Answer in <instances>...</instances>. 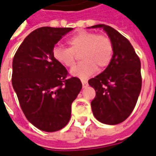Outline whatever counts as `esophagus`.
I'll use <instances>...</instances> for the list:
<instances>
[{
    "mask_svg": "<svg viewBox=\"0 0 156 156\" xmlns=\"http://www.w3.org/2000/svg\"><path fill=\"white\" fill-rule=\"evenodd\" d=\"M82 83H83V88H86L88 86L87 82L86 80H83V79H82Z\"/></svg>",
    "mask_w": 156,
    "mask_h": 156,
    "instance_id": "1",
    "label": "esophagus"
}]
</instances>
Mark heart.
<instances>
[{
  "mask_svg": "<svg viewBox=\"0 0 156 156\" xmlns=\"http://www.w3.org/2000/svg\"><path fill=\"white\" fill-rule=\"evenodd\" d=\"M67 43L69 48L61 45L54 47L53 58L61 66L71 69L75 66L77 55L80 53L82 61L72 73L82 78L91 76L97 69H106L113 58V44L106 35L82 30L69 38Z\"/></svg>",
  "mask_w": 156,
  "mask_h": 156,
  "instance_id": "heart-1",
  "label": "heart"
}]
</instances>
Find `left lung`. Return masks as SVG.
Instances as JSON below:
<instances>
[{"instance_id":"obj_1","label":"left lung","mask_w":156,"mask_h":156,"mask_svg":"<svg viewBox=\"0 0 156 156\" xmlns=\"http://www.w3.org/2000/svg\"><path fill=\"white\" fill-rule=\"evenodd\" d=\"M90 27L104 28L114 46L110 65L88 81L95 90L91 109L100 122L117 125L128 118L138 101L142 88L140 59L129 41L114 28L104 24Z\"/></svg>"}]
</instances>
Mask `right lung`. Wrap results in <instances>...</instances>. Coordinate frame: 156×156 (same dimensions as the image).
<instances>
[{"label":"right lung","instance_id":"right-lung-1","mask_svg":"<svg viewBox=\"0 0 156 156\" xmlns=\"http://www.w3.org/2000/svg\"><path fill=\"white\" fill-rule=\"evenodd\" d=\"M71 27H43L25 38L13 59L12 85L28 121L40 130L64 128L71 116V104L82 89L79 78L69 77L56 62L55 44Z\"/></svg>","mask_w":156,"mask_h":156}]
</instances>
